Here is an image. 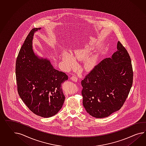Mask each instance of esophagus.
Returning a JSON list of instances; mask_svg holds the SVG:
<instances>
[{
    "label": "esophagus",
    "instance_id": "1",
    "mask_svg": "<svg viewBox=\"0 0 146 146\" xmlns=\"http://www.w3.org/2000/svg\"><path fill=\"white\" fill-rule=\"evenodd\" d=\"M70 79H71L72 81H73L74 82H77V80H78V78L76 77H75V76H72L71 78H70Z\"/></svg>",
    "mask_w": 146,
    "mask_h": 146
}]
</instances>
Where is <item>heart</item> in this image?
Instances as JSON below:
<instances>
[{
  "label": "heart",
  "instance_id": "1",
  "mask_svg": "<svg viewBox=\"0 0 146 146\" xmlns=\"http://www.w3.org/2000/svg\"><path fill=\"white\" fill-rule=\"evenodd\" d=\"M94 48L95 46L93 44L87 43L82 48L76 50L74 56L70 52L64 50L61 53V59L68 68L71 69L77 66L76 59L82 60L86 58L84 63V68L88 70H92L97 64L98 56L97 54H93L88 57V56L93 52Z\"/></svg>",
  "mask_w": 146,
  "mask_h": 146
}]
</instances>
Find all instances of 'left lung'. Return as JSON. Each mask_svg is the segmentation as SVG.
<instances>
[{
	"label": "left lung",
	"mask_w": 146,
	"mask_h": 146,
	"mask_svg": "<svg viewBox=\"0 0 146 146\" xmlns=\"http://www.w3.org/2000/svg\"><path fill=\"white\" fill-rule=\"evenodd\" d=\"M132 82L130 57L118 41L116 52L101 61L82 81V103L86 112L96 118H104L119 111Z\"/></svg>",
	"instance_id": "left-lung-1"
}]
</instances>
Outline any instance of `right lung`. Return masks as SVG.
Listing matches in <instances>:
<instances>
[{"label":"right lung","mask_w":146,"mask_h":146,"mask_svg":"<svg viewBox=\"0 0 146 146\" xmlns=\"http://www.w3.org/2000/svg\"><path fill=\"white\" fill-rule=\"evenodd\" d=\"M31 31L19 50L16 62V77L19 95L30 110L38 116L50 117L62 108L65 97L61 84L67 75L55 69L48 58L34 51V34Z\"/></svg>","instance_id":"right-lung-1"}]
</instances>
